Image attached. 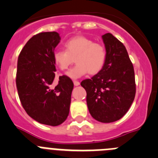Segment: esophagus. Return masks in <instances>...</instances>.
<instances>
[{"instance_id": "esophagus-1", "label": "esophagus", "mask_w": 158, "mask_h": 158, "mask_svg": "<svg viewBox=\"0 0 158 158\" xmlns=\"http://www.w3.org/2000/svg\"><path fill=\"white\" fill-rule=\"evenodd\" d=\"M73 85H74L75 86H78L80 85V82L77 81H73Z\"/></svg>"}]
</instances>
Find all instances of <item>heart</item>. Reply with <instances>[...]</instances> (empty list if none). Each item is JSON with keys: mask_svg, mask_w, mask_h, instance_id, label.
I'll list each match as a JSON object with an SVG mask.
<instances>
[{"mask_svg": "<svg viewBox=\"0 0 158 158\" xmlns=\"http://www.w3.org/2000/svg\"><path fill=\"white\" fill-rule=\"evenodd\" d=\"M64 46L65 51H54L53 60L61 70H66L75 59L77 65L66 73L69 77L77 79L88 73L95 75L102 70L107 58L103 44L95 43L85 36L77 35L67 40Z\"/></svg>", "mask_w": 158, "mask_h": 158, "instance_id": "heart-1", "label": "heart"}]
</instances>
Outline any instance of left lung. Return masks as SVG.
Segmentation results:
<instances>
[{
	"instance_id": "8db88e82",
	"label": "left lung",
	"mask_w": 158,
	"mask_h": 158,
	"mask_svg": "<svg viewBox=\"0 0 158 158\" xmlns=\"http://www.w3.org/2000/svg\"><path fill=\"white\" fill-rule=\"evenodd\" d=\"M107 51L103 69L81 85L87 93L92 116L101 123L120 119L128 111L136 93L135 70L125 46L111 33L102 36Z\"/></svg>"
}]
</instances>
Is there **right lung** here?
<instances>
[{
  "label": "right lung",
  "instance_id": "obj_1",
  "mask_svg": "<svg viewBox=\"0 0 158 158\" xmlns=\"http://www.w3.org/2000/svg\"><path fill=\"white\" fill-rule=\"evenodd\" d=\"M55 31L41 32L31 37L20 51L16 83L21 104L27 115L40 123L58 126L69 112L73 83L69 77H59L53 87L54 48L59 43Z\"/></svg>",
  "mask_w": 158,
  "mask_h": 158
}]
</instances>
